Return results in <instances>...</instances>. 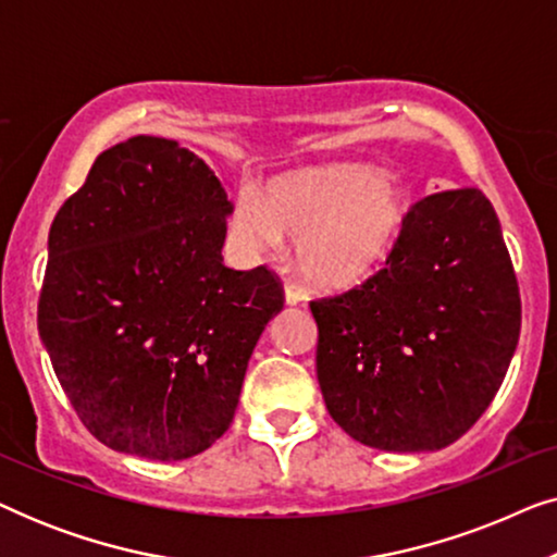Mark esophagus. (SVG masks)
Instances as JSON below:
<instances>
[{
  "mask_svg": "<svg viewBox=\"0 0 557 557\" xmlns=\"http://www.w3.org/2000/svg\"><path fill=\"white\" fill-rule=\"evenodd\" d=\"M284 299H286L288 307H296V304H301V301H304L301 288L294 286V284H286V288H284Z\"/></svg>",
  "mask_w": 557,
  "mask_h": 557,
  "instance_id": "obj_1",
  "label": "esophagus"
}]
</instances>
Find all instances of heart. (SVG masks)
Wrapping results in <instances>:
<instances>
[{
  "label": "heart",
  "instance_id": "b5f03b06",
  "mask_svg": "<svg viewBox=\"0 0 557 557\" xmlns=\"http://www.w3.org/2000/svg\"><path fill=\"white\" fill-rule=\"evenodd\" d=\"M410 215L398 180L368 164H322L271 180L261 202L240 197L231 238L243 256L296 243V269L324 292L360 286L383 269Z\"/></svg>",
  "mask_w": 557,
  "mask_h": 557
}]
</instances>
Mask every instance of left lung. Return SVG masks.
I'll use <instances>...</instances> for the list:
<instances>
[{"instance_id": "1", "label": "left lung", "mask_w": 557, "mask_h": 557, "mask_svg": "<svg viewBox=\"0 0 557 557\" xmlns=\"http://www.w3.org/2000/svg\"><path fill=\"white\" fill-rule=\"evenodd\" d=\"M309 307L326 410L380 451L461 438L497 395L522 322L499 218L476 187L423 197L385 269Z\"/></svg>"}]
</instances>
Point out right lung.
Wrapping results in <instances>:
<instances>
[{"label":"right lung","instance_id":"obj_1","mask_svg":"<svg viewBox=\"0 0 557 557\" xmlns=\"http://www.w3.org/2000/svg\"><path fill=\"white\" fill-rule=\"evenodd\" d=\"M231 212L200 157L134 136L98 154L52 220L37 330L75 413L113 451L189 459L233 421L284 288L265 265L223 263Z\"/></svg>","mask_w":557,"mask_h":557}]
</instances>
